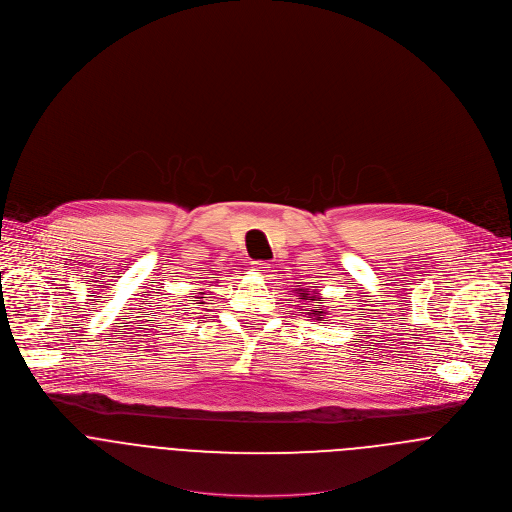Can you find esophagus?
<instances>
[{"label":"esophagus","mask_w":512,"mask_h":512,"mask_svg":"<svg viewBox=\"0 0 512 512\" xmlns=\"http://www.w3.org/2000/svg\"><path fill=\"white\" fill-rule=\"evenodd\" d=\"M252 268H254L258 274H262V276H266V274L270 272V264H268V262H262V260L252 262Z\"/></svg>","instance_id":"obj_1"}]
</instances>
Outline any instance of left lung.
I'll return each mask as SVG.
<instances>
[{"instance_id":"left-lung-1","label":"left lung","mask_w":512,"mask_h":512,"mask_svg":"<svg viewBox=\"0 0 512 512\" xmlns=\"http://www.w3.org/2000/svg\"><path fill=\"white\" fill-rule=\"evenodd\" d=\"M298 290V296L302 298V300H318V292H312V294H308V288L304 290V288H296ZM308 316L312 318V316H316V320H320V316H322V310L318 308V310H310L308 312Z\"/></svg>"}]
</instances>
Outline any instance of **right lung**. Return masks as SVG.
Masks as SVG:
<instances>
[{
  "mask_svg": "<svg viewBox=\"0 0 512 512\" xmlns=\"http://www.w3.org/2000/svg\"><path fill=\"white\" fill-rule=\"evenodd\" d=\"M200 294H204V292H200ZM202 298H204V296H202Z\"/></svg>",
  "mask_w": 512,
  "mask_h": 512,
  "instance_id": "1",
  "label": "right lung"
}]
</instances>
